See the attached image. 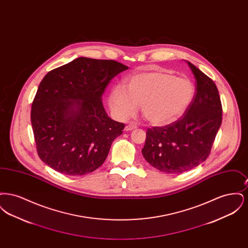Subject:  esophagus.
Returning a JSON list of instances; mask_svg holds the SVG:
<instances>
[{"instance_id": "34e87169", "label": "esophagus", "mask_w": 248, "mask_h": 248, "mask_svg": "<svg viewBox=\"0 0 248 248\" xmlns=\"http://www.w3.org/2000/svg\"><path fill=\"white\" fill-rule=\"evenodd\" d=\"M135 128H137V125H136V124H127V125L124 127V130H125V131H130V130L135 129Z\"/></svg>"}]
</instances>
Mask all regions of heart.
Segmentation results:
<instances>
[{
	"instance_id": "obj_1",
	"label": "heart",
	"mask_w": 248,
	"mask_h": 248,
	"mask_svg": "<svg viewBox=\"0 0 248 248\" xmlns=\"http://www.w3.org/2000/svg\"><path fill=\"white\" fill-rule=\"evenodd\" d=\"M194 87L189 79L170 71L154 69L128 77L115 86L108 97L109 107L119 119L131 116L140 105L142 114L155 125L177 120L189 107Z\"/></svg>"
}]
</instances>
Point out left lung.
<instances>
[{"label":"left lung","instance_id":"obj_1","mask_svg":"<svg viewBox=\"0 0 248 248\" xmlns=\"http://www.w3.org/2000/svg\"><path fill=\"white\" fill-rule=\"evenodd\" d=\"M196 79V92L176 122L146 133L145 160L156 169L179 174L205 161L222 122V105L212 79L187 61Z\"/></svg>","mask_w":248,"mask_h":248}]
</instances>
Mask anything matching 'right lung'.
I'll list each match as a JSON object with an SVG mask.
<instances>
[{
	"label": "right lung",
	"mask_w": 248,
	"mask_h": 248,
	"mask_svg": "<svg viewBox=\"0 0 248 248\" xmlns=\"http://www.w3.org/2000/svg\"><path fill=\"white\" fill-rule=\"evenodd\" d=\"M127 69L112 59L78 58L44 77L31 120L36 150L45 164L69 176L86 175L103 165L124 124L107 115L101 96Z\"/></svg>",
	"instance_id": "right-lung-1"
}]
</instances>
